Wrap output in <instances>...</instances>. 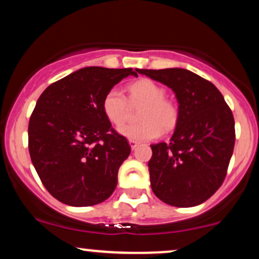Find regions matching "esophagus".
Listing matches in <instances>:
<instances>
[{
  "label": "esophagus",
  "mask_w": 259,
  "mask_h": 259,
  "mask_svg": "<svg viewBox=\"0 0 259 259\" xmlns=\"http://www.w3.org/2000/svg\"><path fill=\"white\" fill-rule=\"evenodd\" d=\"M129 145H130V147H132V150H135V148L138 147L139 142L138 141H134V140H129Z\"/></svg>",
  "instance_id": "34e87169"
}]
</instances>
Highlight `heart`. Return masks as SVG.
I'll list each match as a JSON object with an SVG mask.
<instances>
[{
  "instance_id": "obj_1",
  "label": "heart",
  "mask_w": 259,
  "mask_h": 259,
  "mask_svg": "<svg viewBox=\"0 0 259 259\" xmlns=\"http://www.w3.org/2000/svg\"><path fill=\"white\" fill-rule=\"evenodd\" d=\"M132 105H144L139 114L140 123L124 124L118 133L134 141H150L158 138L160 133L170 132L178 123V107L165 99V90L148 79L133 82L127 88ZM102 109L106 118L114 125H120L126 119L129 102L119 89L112 88L105 95Z\"/></svg>"
}]
</instances>
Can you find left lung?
<instances>
[{
    "label": "left lung",
    "instance_id": "8db88e82",
    "mask_svg": "<svg viewBox=\"0 0 259 259\" xmlns=\"http://www.w3.org/2000/svg\"><path fill=\"white\" fill-rule=\"evenodd\" d=\"M171 89L178 123L168 142L151 145L148 162L153 194L175 207H194L221 187L235 145V121L221 91L183 68L138 69Z\"/></svg>",
    "mask_w": 259,
    "mask_h": 259
}]
</instances>
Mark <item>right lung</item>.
I'll return each mask as SVG.
<instances>
[{"mask_svg": "<svg viewBox=\"0 0 259 259\" xmlns=\"http://www.w3.org/2000/svg\"><path fill=\"white\" fill-rule=\"evenodd\" d=\"M138 69L86 67L53 82L38 97L29 120V152L53 197L73 207L106 201L130 154L102 109L105 95Z\"/></svg>", "mask_w": 259, "mask_h": 259, "instance_id": "right-lung-1", "label": "right lung"}]
</instances>
